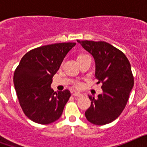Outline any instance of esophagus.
I'll return each mask as SVG.
<instances>
[{
    "label": "esophagus",
    "mask_w": 147,
    "mask_h": 147,
    "mask_svg": "<svg viewBox=\"0 0 147 147\" xmlns=\"http://www.w3.org/2000/svg\"><path fill=\"white\" fill-rule=\"evenodd\" d=\"M73 96H74L76 97H82L83 96V94H82L80 93H73Z\"/></svg>",
    "instance_id": "1"
}]
</instances>
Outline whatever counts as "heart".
Returning <instances> with one entry per match:
<instances>
[{
	"mask_svg": "<svg viewBox=\"0 0 147 147\" xmlns=\"http://www.w3.org/2000/svg\"><path fill=\"white\" fill-rule=\"evenodd\" d=\"M74 87L76 88H80L82 87V84L80 82H76L74 84Z\"/></svg>",
	"mask_w": 147,
	"mask_h": 147,
	"instance_id": "1",
	"label": "heart"
}]
</instances>
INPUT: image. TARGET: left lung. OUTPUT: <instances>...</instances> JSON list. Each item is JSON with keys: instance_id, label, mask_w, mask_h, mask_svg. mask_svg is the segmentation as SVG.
Wrapping results in <instances>:
<instances>
[{"instance_id": "left-lung-1", "label": "left lung", "mask_w": 147, "mask_h": 147, "mask_svg": "<svg viewBox=\"0 0 147 147\" xmlns=\"http://www.w3.org/2000/svg\"><path fill=\"white\" fill-rule=\"evenodd\" d=\"M77 42L93 56L97 84L102 83L103 93L98 98L89 96L91 105L86 110L85 117L96 125L109 124L121 113L134 85L130 63L124 53L107 42Z\"/></svg>"}]
</instances>
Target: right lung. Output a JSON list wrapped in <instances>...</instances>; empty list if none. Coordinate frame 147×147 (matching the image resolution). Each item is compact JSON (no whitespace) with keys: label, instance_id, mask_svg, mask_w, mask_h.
Wrapping results in <instances>:
<instances>
[{"label":"right lung","instance_id":"add662e5","mask_svg":"<svg viewBox=\"0 0 147 147\" xmlns=\"http://www.w3.org/2000/svg\"><path fill=\"white\" fill-rule=\"evenodd\" d=\"M75 42L48 45L23 56L14 74V85L23 113L32 121L49 124L58 120L71 96L68 90L54 91L52 78Z\"/></svg>","mask_w":147,"mask_h":147}]
</instances>
